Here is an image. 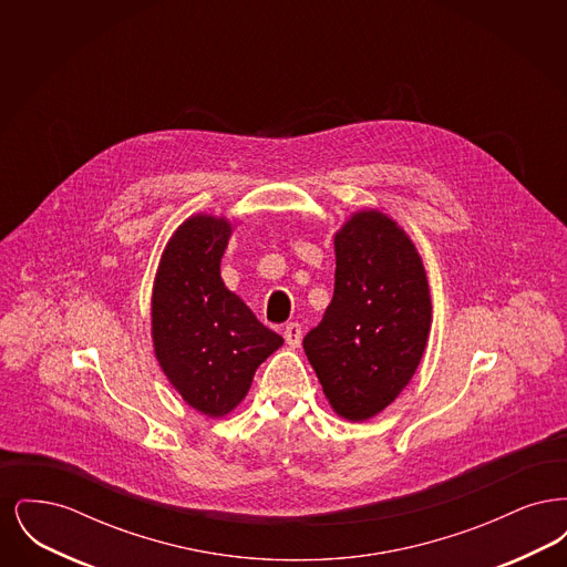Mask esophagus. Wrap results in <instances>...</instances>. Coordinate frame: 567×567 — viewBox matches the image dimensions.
Wrapping results in <instances>:
<instances>
[{"label":"esophagus","instance_id":"34e87169","mask_svg":"<svg viewBox=\"0 0 567 567\" xmlns=\"http://www.w3.org/2000/svg\"><path fill=\"white\" fill-rule=\"evenodd\" d=\"M285 340H287V344H289L291 349H297L299 342H301V324H287V327H285Z\"/></svg>","mask_w":567,"mask_h":567}]
</instances>
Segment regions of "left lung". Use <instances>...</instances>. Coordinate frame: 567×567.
Here are the masks:
<instances>
[{
    "mask_svg": "<svg viewBox=\"0 0 567 567\" xmlns=\"http://www.w3.org/2000/svg\"><path fill=\"white\" fill-rule=\"evenodd\" d=\"M333 299L303 351L331 410L361 423L414 377L432 329V293L416 246L378 208L352 213L333 234Z\"/></svg>",
    "mask_w": 567,
    "mask_h": 567,
    "instance_id": "left-lung-1",
    "label": "left lung"
}]
</instances>
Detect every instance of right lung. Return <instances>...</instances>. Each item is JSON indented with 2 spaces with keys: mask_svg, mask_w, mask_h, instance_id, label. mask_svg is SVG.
I'll use <instances>...</instances> for the list:
<instances>
[{
  "mask_svg": "<svg viewBox=\"0 0 567 567\" xmlns=\"http://www.w3.org/2000/svg\"><path fill=\"white\" fill-rule=\"evenodd\" d=\"M236 223L190 215L163 248L151 297V338L163 374L187 404L223 419L243 404L257 368L282 347L220 278Z\"/></svg>",
  "mask_w": 567,
  "mask_h": 567,
  "instance_id": "right-lung-1",
  "label": "right lung"
}]
</instances>
